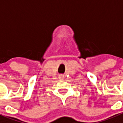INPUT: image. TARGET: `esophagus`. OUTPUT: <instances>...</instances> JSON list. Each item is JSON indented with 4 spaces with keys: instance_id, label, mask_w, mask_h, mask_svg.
I'll return each instance as SVG.
<instances>
[{
    "instance_id": "1",
    "label": "esophagus",
    "mask_w": 123,
    "mask_h": 123,
    "mask_svg": "<svg viewBox=\"0 0 123 123\" xmlns=\"http://www.w3.org/2000/svg\"><path fill=\"white\" fill-rule=\"evenodd\" d=\"M59 78H60V79H63V78H64V76H63V75H60V76H59Z\"/></svg>"
}]
</instances>
